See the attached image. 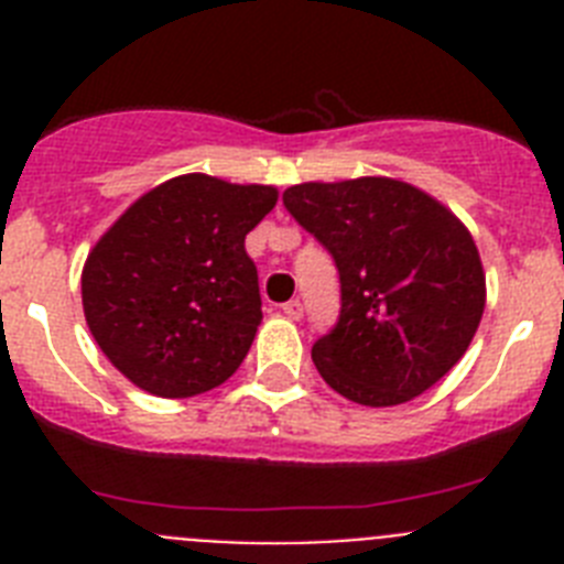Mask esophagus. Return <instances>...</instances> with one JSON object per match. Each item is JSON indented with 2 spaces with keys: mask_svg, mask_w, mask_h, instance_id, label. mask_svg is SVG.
Returning a JSON list of instances; mask_svg holds the SVG:
<instances>
[{
  "mask_svg": "<svg viewBox=\"0 0 564 564\" xmlns=\"http://www.w3.org/2000/svg\"><path fill=\"white\" fill-rule=\"evenodd\" d=\"M282 313H285L288 318H293V322H299V318L305 316V307H302V302H299V299H293V302L282 305Z\"/></svg>",
  "mask_w": 564,
  "mask_h": 564,
  "instance_id": "34e87169",
  "label": "esophagus"
}]
</instances>
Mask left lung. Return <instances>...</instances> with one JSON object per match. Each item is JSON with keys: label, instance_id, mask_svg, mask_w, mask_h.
<instances>
[{"label": "left lung", "instance_id": "8db88e82", "mask_svg": "<svg viewBox=\"0 0 564 564\" xmlns=\"http://www.w3.org/2000/svg\"><path fill=\"white\" fill-rule=\"evenodd\" d=\"M285 208L333 253L341 316L318 376L361 406L423 395L468 350L486 307L480 251L452 208L395 177L296 183Z\"/></svg>", "mask_w": 564, "mask_h": 564}]
</instances>
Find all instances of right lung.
<instances>
[{"mask_svg":"<svg viewBox=\"0 0 564 564\" xmlns=\"http://www.w3.org/2000/svg\"><path fill=\"white\" fill-rule=\"evenodd\" d=\"M276 186L177 174L101 234L82 271L87 327L115 370L158 398L220 387L262 322L246 234Z\"/></svg>","mask_w":564,"mask_h":564,"instance_id":"right-lung-1","label":"right lung"}]
</instances>
